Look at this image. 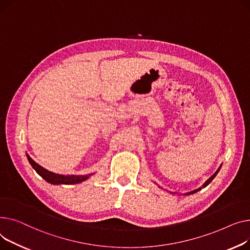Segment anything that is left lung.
Returning <instances> with one entry per match:
<instances>
[{"instance_id": "obj_1", "label": "left lung", "mask_w": 250, "mask_h": 250, "mask_svg": "<svg viewBox=\"0 0 250 250\" xmlns=\"http://www.w3.org/2000/svg\"><path fill=\"white\" fill-rule=\"evenodd\" d=\"M220 168H221V167H220L218 168V170H217V171H216V172H215V173H214V174L212 175V177H211V178H210V179H209V180H208V181H207L206 183H205V184L203 185V187H201V188H197L196 190H193V192H189V193H188V194H185V195H190V194H194V193H197V192H198V190L202 189V188H205V187H207V186H208V185H209V184H210V183H211V182L213 181V179H214V178L216 177V175H217V173H218V171L220 170Z\"/></svg>"}]
</instances>
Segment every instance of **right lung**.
<instances>
[{
    "instance_id": "1",
    "label": "right lung",
    "mask_w": 250,
    "mask_h": 250,
    "mask_svg": "<svg viewBox=\"0 0 250 250\" xmlns=\"http://www.w3.org/2000/svg\"><path fill=\"white\" fill-rule=\"evenodd\" d=\"M27 158L29 163L32 166V167L36 170V172L43 178L47 183L52 185H73V184H79L83 181H85L90 175H62V174H57L54 172H51L38 164L27 154Z\"/></svg>"
}]
</instances>
